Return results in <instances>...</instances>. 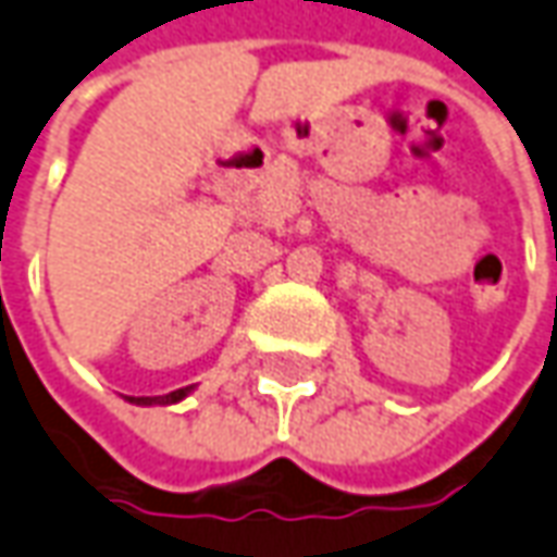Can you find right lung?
Instances as JSON below:
<instances>
[{"instance_id": "right-lung-1", "label": "right lung", "mask_w": 557, "mask_h": 557, "mask_svg": "<svg viewBox=\"0 0 557 557\" xmlns=\"http://www.w3.org/2000/svg\"><path fill=\"white\" fill-rule=\"evenodd\" d=\"M191 389L195 387L173 389V393H168V396H131L127 403H134V406H176V403H183Z\"/></svg>"}]
</instances>
